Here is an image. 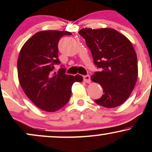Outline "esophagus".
I'll use <instances>...</instances> for the list:
<instances>
[{"instance_id":"esophagus-1","label":"esophagus","mask_w":152,"mask_h":152,"mask_svg":"<svg viewBox=\"0 0 152 152\" xmlns=\"http://www.w3.org/2000/svg\"><path fill=\"white\" fill-rule=\"evenodd\" d=\"M83 81L86 83H90L91 82V77L89 75H86V76H83Z\"/></svg>"}]
</instances>
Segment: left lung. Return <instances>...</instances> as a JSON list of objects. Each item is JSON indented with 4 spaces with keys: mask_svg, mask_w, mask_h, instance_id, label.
<instances>
[{
    "mask_svg": "<svg viewBox=\"0 0 152 152\" xmlns=\"http://www.w3.org/2000/svg\"><path fill=\"white\" fill-rule=\"evenodd\" d=\"M79 34L86 40L94 62L102 71L91 76L103 88L104 94L95 102L114 108L127 100L138 78L137 56L129 40L115 29L82 28Z\"/></svg>",
    "mask_w": 152,
    "mask_h": 152,
    "instance_id": "obj_1",
    "label": "left lung"
}]
</instances>
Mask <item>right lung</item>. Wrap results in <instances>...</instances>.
I'll return each instance as SVG.
<instances>
[{
	"instance_id": "obj_1",
	"label": "right lung",
	"mask_w": 152,
	"mask_h": 152,
	"mask_svg": "<svg viewBox=\"0 0 152 152\" xmlns=\"http://www.w3.org/2000/svg\"><path fill=\"white\" fill-rule=\"evenodd\" d=\"M69 31H42L29 38L20 49L17 66L19 83L24 93L39 109L54 112L67 104L74 82H81L80 75L65 74V69L54 73L58 58V43Z\"/></svg>"
}]
</instances>
